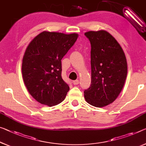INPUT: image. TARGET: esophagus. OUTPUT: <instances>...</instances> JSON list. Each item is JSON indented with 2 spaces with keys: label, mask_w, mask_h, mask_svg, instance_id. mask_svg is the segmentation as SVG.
<instances>
[{
  "label": "esophagus",
  "mask_w": 146,
  "mask_h": 146,
  "mask_svg": "<svg viewBox=\"0 0 146 146\" xmlns=\"http://www.w3.org/2000/svg\"><path fill=\"white\" fill-rule=\"evenodd\" d=\"M73 84H74V85H78V84H80V81L78 80H76L73 81Z\"/></svg>",
  "instance_id": "1"
}]
</instances>
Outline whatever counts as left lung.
I'll return each instance as SVG.
<instances>
[{
  "label": "left lung",
  "mask_w": 146,
  "mask_h": 146,
  "mask_svg": "<svg viewBox=\"0 0 146 146\" xmlns=\"http://www.w3.org/2000/svg\"><path fill=\"white\" fill-rule=\"evenodd\" d=\"M91 46V84L84 97L92 106L101 108L113 102L121 91L127 75V62L119 44L107 31L85 33Z\"/></svg>",
  "instance_id": "obj_1"
}]
</instances>
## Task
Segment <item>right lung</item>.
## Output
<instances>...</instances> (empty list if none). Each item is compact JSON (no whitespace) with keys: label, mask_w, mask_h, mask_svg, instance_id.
I'll list each match as a JSON object with an SVG mask.
<instances>
[{"label":"right lung","mask_w":146,"mask_h":146,"mask_svg":"<svg viewBox=\"0 0 146 146\" xmlns=\"http://www.w3.org/2000/svg\"><path fill=\"white\" fill-rule=\"evenodd\" d=\"M78 37L76 33L44 31L27 48L22 75L29 93L40 104L53 106L63 101L69 91L61 76V59Z\"/></svg>","instance_id":"add662e5"}]
</instances>
